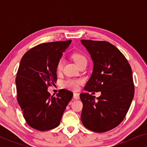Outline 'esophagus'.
Here are the masks:
<instances>
[{"instance_id": "obj_1", "label": "esophagus", "mask_w": 147, "mask_h": 147, "mask_svg": "<svg viewBox=\"0 0 147 147\" xmlns=\"http://www.w3.org/2000/svg\"><path fill=\"white\" fill-rule=\"evenodd\" d=\"M74 98L76 100H78L80 98V94L74 92Z\"/></svg>"}]
</instances>
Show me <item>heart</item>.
Segmentation results:
<instances>
[{"label": "heart", "mask_w": 147, "mask_h": 147, "mask_svg": "<svg viewBox=\"0 0 147 147\" xmlns=\"http://www.w3.org/2000/svg\"><path fill=\"white\" fill-rule=\"evenodd\" d=\"M72 58L74 60V61L76 62V63L79 66L81 65L82 63H87V58L86 57V56L83 55L81 53L79 52H75L72 54L71 55ZM63 60L62 59H60L59 61H57V65H56V69L58 72L61 71L62 69H63ZM82 83V80L79 79H67L65 81L62 82V86L63 88H67L69 90H76L78 89L79 86Z\"/></svg>", "instance_id": "1"}]
</instances>
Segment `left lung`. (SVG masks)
Here are the masks:
<instances>
[{
	"instance_id": "left-lung-1",
	"label": "left lung",
	"mask_w": 147,
	"mask_h": 147,
	"mask_svg": "<svg viewBox=\"0 0 147 147\" xmlns=\"http://www.w3.org/2000/svg\"><path fill=\"white\" fill-rule=\"evenodd\" d=\"M94 61L93 72L84 90L101 92L95 99L80 94L83 103L81 120L92 131L104 132L121 123L128 111L134 94L131 67L119 49L109 42L81 40Z\"/></svg>"
}]
</instances>
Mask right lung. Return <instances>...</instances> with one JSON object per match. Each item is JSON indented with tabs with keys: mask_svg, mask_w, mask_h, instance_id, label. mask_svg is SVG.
Masks as SVG:
<instances>
[{
	"mask_svg": "<svg viewBox=\"0 0 147 147\" xmlns=\"http://www.w3.org/2000/svg\"><path fill=\"white\" fill-rule=\"evenodd\" d=\"M71 40L41 43L23 56L16 77L17 99L26 122L36 130L57 127L73 97L61 89L55 96L47 91L57 81L56 65Z\"/></svg>",
	"mask_w": 147,
	"mask_h": 147,
	"instance_id": "right-lung-1",
	"label": "right lung"
}]
</instances>
